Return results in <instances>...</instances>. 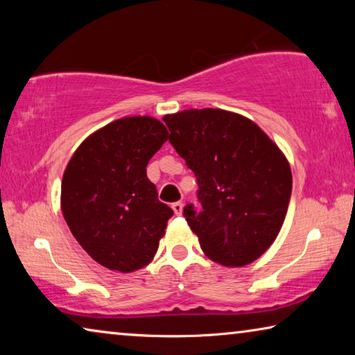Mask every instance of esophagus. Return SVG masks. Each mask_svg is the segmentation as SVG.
Masks as SVG:
<instances>
[{
    "label": "esophagus",
    "instance_id": "1",
    "mask_svg": "<svg viewBox=\"0 0 355 355\" xmlns=\"http://www.w3.org/2000/svg\"><path fill=\"white\" fill-rule=\"evenodd\" d=\"M172 209H173V213H175V214H182L183 213V203L182 202L172 203Z\"/></svg>",
    "mask_w": 355,
    "mask_h": 355
}]
</instances>
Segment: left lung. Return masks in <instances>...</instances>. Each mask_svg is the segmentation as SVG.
I'll return each instance as SVG.
<instances>
[{"label": "left lung", "instance_id": "obj_1", "mask_svg": "<svg viewBox=\"0 0 355 355\" xmlns=\"http://www.w3.org/2000/svg\"><path fill=\"white\" fill-rule=\"evenodd\" d=\"M169 142L197 178L200 211L183 216L202 250L224 266H244L277 238L291 197V169L252 120L224 110L164 117Z\"/></svg>", "mask_w": 355, "mask_h": 355}]
</instances>
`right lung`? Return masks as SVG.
I'll return each mask as SVG.
<instances>
[{
    "instance_id": "right-lung-1",
    "label": "right lung",
    "mask_w": 355,
    "mask_h": 355,
    "mask_svg": "<svg viewBox=\"0 0 355 355\" xmlns=\"http://www.w3.org/2000/svg\"><path fill=\"white\" fill-rule=\"evenodd\" d=\"M167 136L153 117L119 119L89 136L65 167L64 219L101 266L136 271L158 249L173 211L158 200L147 164Z\"/></svg>"
}]
</instances>
